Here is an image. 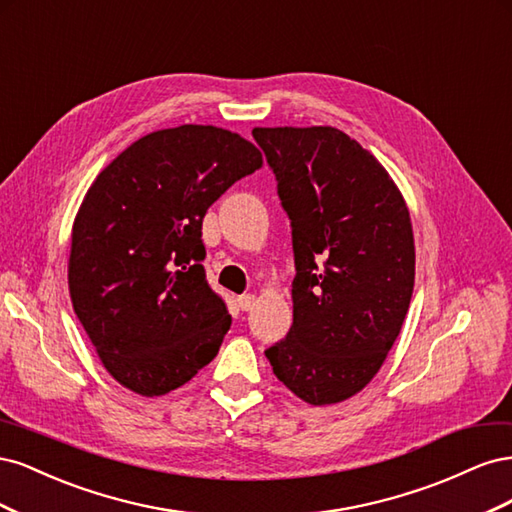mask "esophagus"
<instances>
[{
  "instance_id": "esophagus-1",
  "label": "esophagus",
  "mask_w": 512,
  "mask_h": 512,
  "mask_svg": "<svg viewBox=\"0 0 512 512\" xmlns=\"http://www.w3.org/2000/svg\"><path fill=\"white\" fill-rule=\"evenodd\" d=\"M237 303H239V307L243 309V312H250V309L256 305V294H252V292L241 294V297L237 299Z\"/></svg>"
}]
</instances>
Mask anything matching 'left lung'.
I'll return each instance as SVG.
<instances>
[{"instance_id": "obj_1", "label": "left lung", "mask_w": 512, "mask_h": 512, "mask_svg": "<svg viewBox=\"0 0 512 512\" xmlns=\"http://www.w3.org/2000/svg\"><path fill=\"white\" fill-rule=\"evenodd\" d=\"M290 218L292 327L265 354L312 406L371 382L393 348L414 288L406 200L367 149L331 126L254 128Z\"/></svg>"}]
</instances>
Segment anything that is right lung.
<instances>
[{
	"label": "right lung",
	"instance_id": "add662e5",
	"mask_svg": "<svg viewBox=\"0 0 512 512\" xmlns=\"http://www.w3.org/2000/svg\"><path fill=\"white\" fill-rule=\"evenodd\" d=\"M260 166L239 134L188 123L138 138L91 183L72 226L70 299L126 389L166 395L215 359L230 314L205 277L203 218Z\"/></svg>",
	"mask_w": 512,
	"mask_h": 512
}]
</instances>
